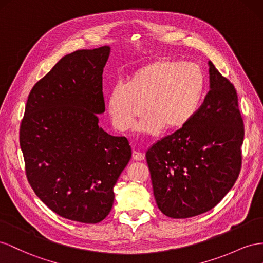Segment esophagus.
Returning <instances> with one entry per match:
<instances>
[{"label": "esophagus", "instance_id": "obj_1", "mask_svg": "<svg viewBox=\"0 0 263 263\" xmlns=\"http://www.w3.org/2000/svg\"><path fill=\"white\" fill-rule=\"evenodd\" d=\"M132 159L134 161H142L144 160V154L142 152H138V151H134L132 154Z\"/></svg>", "mask_w": 263, "mask_h": 263}]
</instances>
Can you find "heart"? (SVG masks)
<instances>
[{
    "label": "heart",
    "instance_id": "obj_1",
    "mask_svg": "<svg viewBox=\"0 0 263 263\" xmlns=\"http://www.w3.org/2000/svg\"><path fill=\"white\" fill-rule=\"evenodd\" d=\"M206 74L201 67L177 59L160 58L134 69L125 84H117L108 95L111 123L120 132L130 130L142 114L134 131L154 136L163 127L177 131L189 124L201 106Z\"/></svg>",
    "mask_w": 263,
    "mask_h": 263
}]
</instances>
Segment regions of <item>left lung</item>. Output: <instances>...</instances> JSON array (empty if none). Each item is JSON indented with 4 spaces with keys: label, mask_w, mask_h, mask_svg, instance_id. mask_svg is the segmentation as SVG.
Masks as SVG:
<instances>
[{
    "label": "left lung",
    "mask_w": 263,
    "mask_h": 263,
    "mask_svg": "<svg viewBox=\"0 0 263 263\" xmlns=\"http://www.w3.org/2000/svg\"><path fill=\"white\" fill-rule=\"evenodd\" d=\"M208 66L211 89L197 115L145 154L157 207L171 218L211 211L241 167L245 130L236 89L211 61Z\"/></svg>",
    "instance_id": "8db88e82"
}]
</instances>
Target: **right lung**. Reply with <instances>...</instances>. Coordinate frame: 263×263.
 Instances as JSON below:
<instances>
[{
    "label": "right lung",
    "mask_w": 263,
    "mask_h": 263,
    "mask_svg": "<svg viewBox=\"0 0 263 263\" xmlns=\"http://www.w3.org/2000/svg\"><path fill=\"white\" fill-rule=\"evenodd\" d=\"M111 47L64 56L33 87L20 130L26 176L39 198L66 219L97 223L132 151L125 137L99 126L106 110L102 72Z\"/></svg>",
    "instance_id": "1"
}]
</instances>
